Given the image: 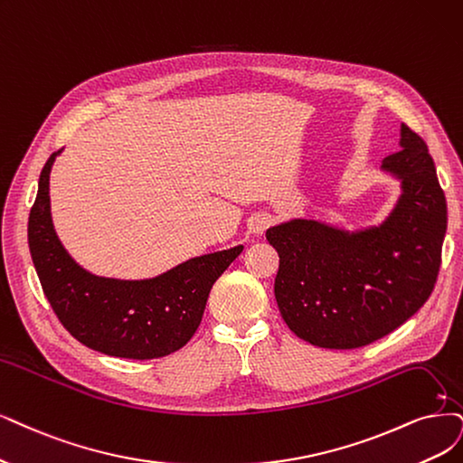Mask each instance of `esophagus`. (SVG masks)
I'll return each instance as SVG.
<instances>
[{"label": "esophagus", "instance_id": "1", "mask_svg": "<svg viewBox=\"0 0 463 463\" xmlns=\"http://www.w3.org/2000/svg\"><path fill=\"white\" fill-rule=\"evenodd\" d=\"M272 222H275V219H272V215L269 213H258L251 217V222H250V229L253 234H263Z\"/></svg>", "mask_w": 463, "mask_h": 463}]
</instances>
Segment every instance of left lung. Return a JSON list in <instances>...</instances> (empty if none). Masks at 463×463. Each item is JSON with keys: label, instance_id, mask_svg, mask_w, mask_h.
<instances>
[{"label": "left lung", "instance_id": "left-lung-1", "mask_svg": "<svg viewBox=\"0 0 463 463\" xmlns=\"http://www.w3.org/2000/svg\"><path fill=\"white\" fill-rule=\"evenodd\" d=\"M399 146L380 165L401 188L380 222L345 229L294 217L267 229L280 258L275 279L280 315L307 344L368 345L416 315L433 292L447 200L421 137L401 124Z\"/></svg>", "mask_w": 463, "mask_h": 463}]
</instances>
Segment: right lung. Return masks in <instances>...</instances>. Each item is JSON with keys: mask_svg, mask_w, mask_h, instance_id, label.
<instances>
[{"mask_svg": "<svg viewBox=\"0 0 463 463\" xmlns=\"http://www.w3.org/2000/svg\"><path fill=\"white\" fill-rule=\"evenodd\" d=\"M61 152L42 169L28 219L30 255L55 315L80 344L110 356L148 361L181 349L200 326L212 286L244 246L198 255L152 279L93 275L66 251L51 217L49 175Z\"/></svg>", "mask_w": 463, "mask_h": 463, "instance_id": "add662e5", "label": "right lung"}]
</instances>
